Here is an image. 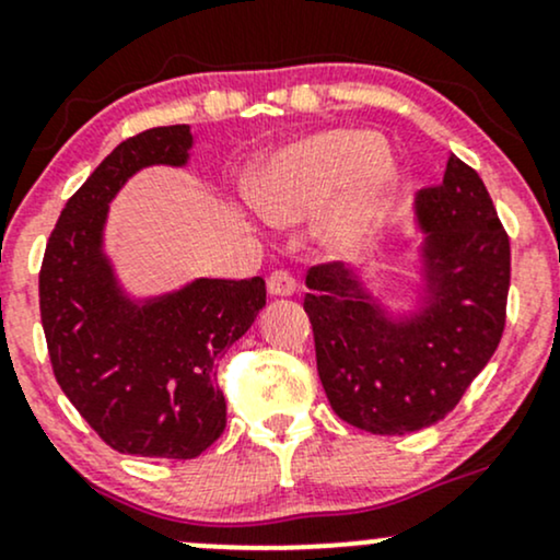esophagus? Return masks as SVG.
<instances>
[{
	"label": "esophagus",
	"mask_w": 560,
	"mask_h": 560,
	"mask_svg": "<svg viewBox=\"0 0 560 560\" xmlns=\"http://www.w3.org/2000/svg\"><path fill=\"white\" fill-rule=\"evenodd\" d=\"M294 289H298V281H294L292 273L273 271L268 276V292H271L273 298H289V294H294Z\"/></svg>",
	"instance_id": "obj_1"
}]
</instances>
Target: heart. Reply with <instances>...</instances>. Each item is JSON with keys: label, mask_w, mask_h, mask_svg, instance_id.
<instances>
[{"label": "heart", "mask_w": 560, "mask_h": 560, "mask_svg": "<svg viewBox=\"0 0 560 560\" xmlns=\"http://www.w3.org/2000/svg\"><path fill=\"white\" fill-rule=\"evenodd\" d=\"M400 195V168L384 139L363 128H331L281 147L255 173V210L273 226L313 223L331 260L374 253Z\"/></svg>", "instance_id": "b5f03b06"}]
</instances>
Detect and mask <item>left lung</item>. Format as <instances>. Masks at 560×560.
Listing matches in <instances>:
<instances>
[{"mask_svg":"<svg viewBox=\"0 0 560 560\" xmlns=\"http://www.w3.org/2000/svg\"><path fill=\"white\" fill-rule=\"evenodd\" d=\"M408 292L365 268H311L305 313L334 413L371 434H410L445 419L498 350L511 244L479 173L450 158L413 202Z\"/></svg>","mask_w":560,"mask_h":560,"instance_id":"8db88e82","label":"left lung"}]
</instances>
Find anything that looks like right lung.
<instances>
[{"label": "right lung", "instance_id": "add662e5", "mask_svg": "<svg viewBox=\"0 0 560 560\" xmlns=\"http://www.w3.org/2000/svg\"><path fill=\"white\" fill-rule=\"evenodd\" d=\"M189 126L120 141L68 199L38 273L42 326L62 392L113 450L189 460L226 429L215 361L266 307V281L199 279L128 289L107 253L113 199L139 171L186 168Z\"/></svg>", "mask_w": 560, "mask_h": 560}]
</instances>
